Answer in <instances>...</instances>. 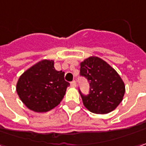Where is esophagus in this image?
Returning <instances> with one entry per match:
<instances>
[{"mask_svg":"<svg viewBox=\"0 0 146 146\" xmlns=\"http://www.w3.org/2000/svg\"><path fill=\"white\" fill-rule=\"evenodd\" d=\"M70 86H72V87H76L77 86V84H76V82L75 81H73L71 83H70Z\"/></svg>","mask_w":146,"mask_h":146,"instance_id":"esophagus-1","label":"esophagus"}]
</instances>
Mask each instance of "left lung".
<instances>
[{
	"label": "left lung",
	"instance_id": "left-lung-1",
	"mask_svg": "<svg viewBox=\"0 0 146 146\" xmlns=\"http://www.w3.org/2000/svg\"><path fill=\"white\" fill-rule=\"evenodd\" d=\"M80 73L90 82V94L83 96V105L92 113H109L122 102L125 84L117 71L104 60L90 56L80 63Z\"/></svg>",
	"mask_w": 146,
	"mask_h": 146
}]
</instances>
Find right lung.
I'll use <instances>...</instances> for the list:
<instances>
[{
  "instance_id": "add662e5",
  "label": "right lung",
  "mask_w": 146,
  "mask_h": 146,
  "mask_svg": "<svg viewBox=\"0 0 146 146\" xmlns=\"http://www.w3.org/2000/svg\"><path fill=\"white\" fill-rule=\"evenodd\" d=\"M68 86L64 72L55 70L54 60H42L19 77L16 92L30 110L45 113L60 104Z\"/></svg>"
}]
</instances>
